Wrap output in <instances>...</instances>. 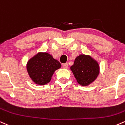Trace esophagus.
Wrapping results in <instances>:
<instances>
[{
    "mask_svg": "<svg viewBox=\"0 0 125 125\" xmlns=\"http://www.w3.org/2000/svg\"><path fill=\"white\" fill-rule=\"evenodd\" d=\"M62 66H63V68H65V69H67V68H68V63H65L63 64Z\"/></svg>",
    "mask_w": 125,
    "mask_h": 125,
    "instance_id": "esophagus-1",
    "label": "esophagus"
}]
</instances>
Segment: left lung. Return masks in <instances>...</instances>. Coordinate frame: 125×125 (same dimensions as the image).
I'll return each instance as SVG.
<instances>
[{
	"label": "left lung",
	"instance_id": "8db88e82",
	"mask_svg": "<svg viewBox=\"0 0 125 125\" xmlns=\"http://www.w3.org/2000/svg\"><path fill=\"white\" fill-rule=\"evenodd\" d=\"M71 69L78 83L82 86L88 85L93 83L100 71L97 62L91 56L84 54H81L75 59Z\"/></svg>",
	"mask_w": 125,
	"mask_h": 125
}]
</instances>
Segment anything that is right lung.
<instances>
[{"label": "right lung", "mask_w": 125, "mask_h": 125, "mask_svg": "<svg viewBox=\"0 0 125 125\" xmlns=\"http://www.w3.org/2000/svg\"><path fill=\"white\" fill-rule=\"evenodd\" d=\"M61 65L58 60L47 53H38L30 59L27 69L30 78L36 84L45 85L49 83L56 70Z\"/></svg>", "instance_id": "right-lung-1"}]
</instances>
